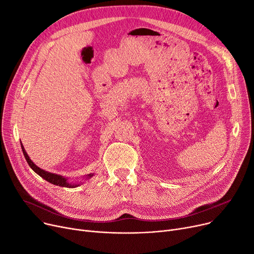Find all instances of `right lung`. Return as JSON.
<instances>
[{
  "label": "right lung",
  "mask_w": 254,
  "mask_h": 254,
  "mask_svg": "<svg viewBox=\"0 0 254 254\" xmlns=\"http://www.w3.org/2000/svg\"><path fill=\"white\" fill-rule=\"evenodd\" d=\"M21 149H22V152H23V155H24V157H25V159H26V162H28V164H29V166L32 168V170H33L34 172H36L39 176H41L43 179H45L46 181L50 182L51 184L63 186V188H69V189H74V188H76V186H79V184H76V183L73 184V183L68 182V180H66V178H64V177H63V176H61V175L53 174V173H49V172H46V171H44V170H42V169H40L39 167H37V166L31 161V158H30V156L28 155V153L25 152L22 144H21ZM92 175H93V174H88V175H87V178L92 177Z\"/></svg>",
  "instance_id": "1"
}]
</instances>
